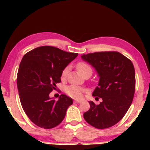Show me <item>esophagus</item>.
Here are the masks:
<instances>
[{
  "label": "esophagus",
  "instance_id": "obj_1",
  "mask_svg": "<svg viewBox=\"0 0 150 150\" xmlns=\"http://www.w3.org/2000/svg\"><path fill=\"white\" fill-rule=\"evenodd\" d=\"M74 102H75V103H77V104H79V103L82 102V101H81V100H75V101H74Z\"/></svg>",
  "mask_w": 150,
  "mask_h": 150
}]
</instances>
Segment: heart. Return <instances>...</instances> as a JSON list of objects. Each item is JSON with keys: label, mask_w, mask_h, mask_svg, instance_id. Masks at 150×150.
Listing matches in <instances>:
<instances>
[{"label": "heart", "mask_w": 150, "mask_h": 150, "mask_svg": "<svg viewBox=\"0 0 150 150\" xmlns=\"http://www.w3.org/2000/svg\"><path fill=\"white\" fill-rule=\"evenodd\" d=\"M77 69L78 70L79 73L82 75V74L85 71H86L87 70L91 69V68L87 64V63H84V62H80V63H77ZM68 72V68L67 67V68H65V69L63 70V72H62L61 77H65L67 75ZM84 92H85V90H84L83 89L81 88L80 87H78V86H75V85L69 86V87H67L66 89H65V92L67 93V94H68V96H70V97L72 98H74V99H82V96H83Z\"/></svg>", "instance_id": "obj_1"}]
</instances>
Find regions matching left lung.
<instances>
[{
  "instance_id": "obj_1",
  "label": "left lung",
  "mask_w": 150,
  "mask_h": 150,
  "mask_svg": "<svg viewBox=\"0 0 150 150\" xmlns=\"http://www.w3.org/2000/svg\"><path fill=\"white\" fill-rule=\"evenodd\" d=\"M81 58L90 64L99 77L92 95L102 101L84 113L89 124L99 129L109 128L119 122L130 108L135 88V68L132 62L116 51L83 54Z\"/></svg>"
}]
</instances>
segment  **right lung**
<instances>
[{"mask_svg":"<svg viewBox=\"0 0 150 150\" xmlns=\"http://www.w3.org/2000/svg\"><path fill=\"white\" fill-rule=\"evenodd\" d=\"M77 55L46 46L36 48L22 58L17 77L19 96L24 111L37 126H57L73 104V99L65 94L56 101L49 94L61 82L63 70Z\"/></svg>","mask_w":150,"mask_h":150,"instance_id":"obj_1","label":"right lung"}]
</instances>
